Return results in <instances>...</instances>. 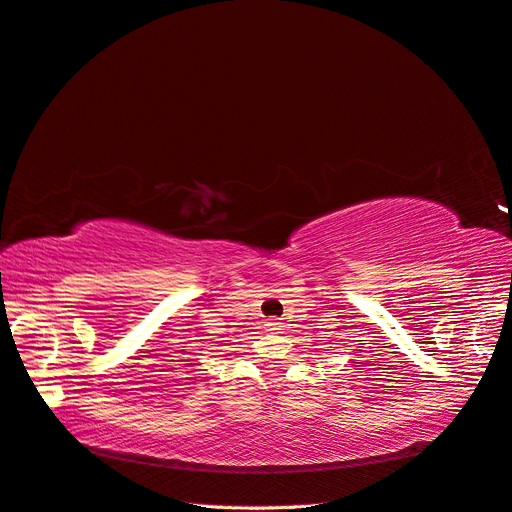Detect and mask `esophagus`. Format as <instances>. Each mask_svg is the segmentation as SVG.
I'll return each instance as SVG.
<instances>
[{
    "label": "esophagus",
    "instance_id": "34e87169",
    "mask_svg": "<svg viewBox=\"0 0 512 512\" xmlns=\"http://www.w3.org/2000/svg\"><path fill=\"white\" fill-rule=\"evenodd\" d=\"M266 326H268V330H281V328H283V326H281V321H274V319H272V321H268Z\"/></svg>",
    "mask_w": 512,
    "mask_h": 512
}]
</instances>
